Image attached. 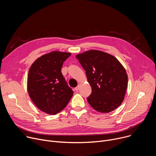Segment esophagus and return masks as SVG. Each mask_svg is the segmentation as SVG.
<instances>
[{
  "label": "esophagus",
  "instance_id": "1",
  "mask_svg": "<svg viewBox=\"0 0 156 156\" xmlns=\"http://www.w3.org/2000/svg\"><path fill=\"white\" fill-rule=\"evenodd\" d=\"M79 88H80V85H78V86H76L75 88V91H78L79 90Z\"/></svg>",
  "mask_w": 156,
  "mask_h": 156
}]
</instances>
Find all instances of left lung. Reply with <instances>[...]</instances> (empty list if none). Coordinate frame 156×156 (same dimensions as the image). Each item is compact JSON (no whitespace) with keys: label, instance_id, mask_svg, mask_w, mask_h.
<instances>
[{"label":"left lung","instance_id":"8db88e82","mask_svg":"<svg viewBox=\"0 0 156 156\" xmlns=\"http://www.w3.org/2000/svg\"><path fill=\"white\" fill-rule=\"evenodd\" d=\"M86 71L92 93L87 98L96 110L108 113L118 108L124 99L128 75L122 63L114 56L98 50L76 55Z\"/></svg>","mask_w":156,"mask_h":156}]
</instances>
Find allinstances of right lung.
Wrapping results in <instances>:
<instances>
[{"mask_svg":"<svg viewBox=\"0 0 156 156\" xmlns=\"http://www.w3.org/2000/svg\"><path fill=\"white\" fill-rule=\"evenodd\" d=\"M71 53L52 51L37 58L30 66L27 82L29 96L42 112L55 115L69 103L73 91L61 69Z\"/></svg>","mask_w":156,"mask_h":156,"instance_id":"right-lung-1","label":"right lung"}]
</instances>
